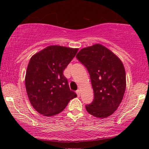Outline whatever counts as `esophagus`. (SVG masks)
I'll use <instances>...</instances> for the list:
<instances>
[{"mask_svg":"<svg viewBox=\"0 0 149 149\" xmlns=\"http://www.w3.org/2000/svg\"><path fill=\"white\" fill-rule=\"evenodd\" d=\"M77 95H78V96H80V90H79V89H78V90H77Z\"/></svg>","mask_w":149,"mask_h":149,"instance_id":"34e87169","label":"esophagus"}]
</instances>
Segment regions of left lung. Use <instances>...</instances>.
I'll use <instances>...</instances> for the list:
<instances>
[{
  "instance_id": "obj_1",
  "label": "left lung",
  "mask_w": 149,
  "mask_h": 149,
  "mask_svg": "<svg viewBox=\"0 0 149 149\" xmlns=\"http://www.w3.org/2000/svg\"><path fill=\"white\" fill-rule=\"evenodd\" d=\"M76 58L90 75L94 98L85 109L98 118L109 117L118 109L126 88L125 70L121 60L101 44L81 49Z\"/></svg>"
}]
</instances>
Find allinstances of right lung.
Masks as SVG:
<instances>
[{
    "label": "right lung",
    "instance_id": "1",
    "mask_svg": "<svg viewBox=\"0 0 149 149\" xmlns=\"http://www.w3.org/2000/svg\"><path fill=\"white\" fill-rule=\"evenodd\" d=\"M79 49L50 45L33 55L25 77L30 102L38 113L54 116L64 110L70 100L77 97L63 74Z\"/></svg>",
    "mask_w": 149,
    "mask_h": 149
}]
</instances>
